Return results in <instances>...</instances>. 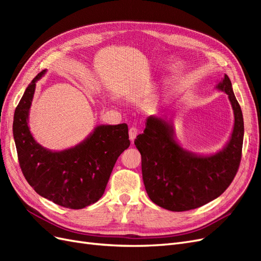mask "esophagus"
I'll return each mask as SVG.
<instances>
[{"label": "esophagus", "mask_w": 261, "mask_h": 261, "mask_svg": "<svg viewBox=\"0 0 261 261\" xmlns=\"http://www.w3.org/2000/svg\"><path fill=\"white\" fill-rule=\"evenodd\" d=\"M129 139L132 140V141H134V139L136 138V136H137V134H138V128L137 127H135V126H132V127L129 128Z\"/></svg>", "instance_id": "34e87169"}]
</instances>
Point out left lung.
I'll return each instance as SVG.
<instances>
[{
	"mask_svg": "<svg viewBox=\"0 0 261 261\" xmlns=\"http://www.w3.org/2000/svg\"><path fill=\"white\" fill-rule=\"evenodd\" d=\"M234 110V128L226 147L210 156H198L181 149L173 138L172 126L150 116L144 134L135 139L141 154L146 192L155 204L171 211L199 208L216 199L233 181L239 171L244 138L242 110L227 75L218 85Z\"/></svg>",
	"mask_w": 261,
	"mask_h": 261,
	"instance_id": "8db88e82",
	"label": "left lung"
}]
</instances>
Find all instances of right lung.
<instances>
[{"label": "right lung", "instance_id": "right-lung-1", "mask_svg": "<svg viewBox=\"0 0 261 261\" xmlns=\"http://www.w3.org/2000/svg\"><path fill=\"white\" fill-rule=\"evenodd\" d=\"M39 73L15 110L13 134L19 167L36 193L59 206L83 209L103 195L117 158L130 145L127 124L101 125L84 143L64 151L41 147L28 128L27 118Z\"/></svg>", "mask_w": 261, "mask_h": 261}]
</instances>
